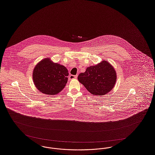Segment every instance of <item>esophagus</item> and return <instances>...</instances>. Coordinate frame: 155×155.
Wrapping results in <instances>:
<instances>
[{"label":"esophagus","instance_id":"obj_1","mask_svg":"<svg viewBox=\"0 0 155 155\" xmlns=\"http://www.w3.org/2000/svg\"><path fill=\"white\" fill-rule=\"evenodd\" d=\"M77 78V75H70L69 76V78L70 80H73V79H76Z\"/></svg>","mask_w":155,"mask_h":155}]
</instances>
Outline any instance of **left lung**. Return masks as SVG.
<instances>
[{
  "instance_id": "8db88e82",
  "label": "left lung",
  "mask_w": 155,
  "mask_h": 155,
  "mask_svg": "<svg viewBox=\"0 0 155 155\" xmlns=\"http://www.w3.org/2000/svg\"><path fill=\"white\" fill-rule=\"evenodd\" d=\"M117 78L115 68L105 60L87 68L86 71L78 77V81L94 96L109 93L115 87Z\"/></svg>"
}]
</instances>
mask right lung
<instances>
[{
    "mask_svg": "<svg viewBox=\"0 0 155 155\" xmlns=\"http://www.w3.org/2000/svg\"><path fill=\"white\" fill-rule=\"evenodd\" d=\"M68 70L63 65L54 63L50 58L38 62L33 71V81L41 93L55 95L61 92L68 80Z\"/></svg>",
    "mask_w": 155,
    "mask_h": 155,
    "instance_id": "obj_1",
    "label": "right lung"
}]
</instances>
